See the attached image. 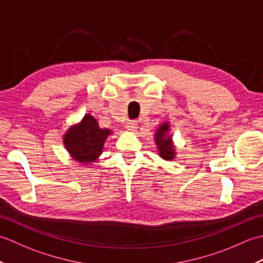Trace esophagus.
Returning a JSON list of instances; mask_svg holds the SVG:
<instances>
[{
	"instance_id": "34e87169",
	"label": "esophagus",
	"mask_w": 263,
	"mask_h": 263,
	"mask_svg": "<svg viewBox=\"0 0 263 263\" xmlns=\"http://www.w3.org/2000/svg\"><path fill=\"white\" fill-rule=\"evenodd\" d=\"M138 126V121L137 120H130L126 123V128L128 131H136Z\"/></svg>"
}]
</instances>
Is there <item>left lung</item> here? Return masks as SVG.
<instances>
[{"mask_svg":"<svg viewBox=\"0 0 263 263\" xmlns=\"http://www.w3.org/2000/svg\"><path fill=\"white\" fill-rule=\"evenodd\" d=\"M168 131V124H163L158 127L157 132H156L155 140L158 146L159 155L161 158L166 160L173 159L174 157V150H173V144L170 137H166V132Z\"/></svg>","mask_w":263,"mask_h":263,"instance_id":"obj_1","label":"left lung"}]
</instances>
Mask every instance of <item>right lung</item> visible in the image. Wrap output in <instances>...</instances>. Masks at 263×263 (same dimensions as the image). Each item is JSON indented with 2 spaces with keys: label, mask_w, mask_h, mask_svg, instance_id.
I'll return each mask as SVG.
<instances>
[{
  "label": "right lung",
  "mask_w": 263,
  "mask_h": 263,
  "mask_svg": "<svg viewBox=\"0 0 263 263\" xmlns=\"http://www.w3.org/2000/svg\"><path fill=\"white\" fill-rule=\"evenodd\" d=\"M107 128H100L91 115L83 117L80 125L71 127L64 137V144L73 158L80 163H91L102 154Z\"/></svg>",
  "instance_id": "obj_1"
}]
</instances>
